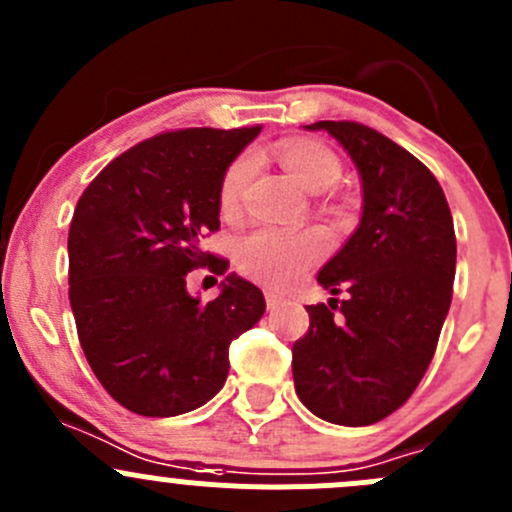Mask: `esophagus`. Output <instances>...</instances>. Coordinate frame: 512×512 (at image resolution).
I'll return each instance as SVG.
<instances>
[{"mask_svg": "<svg viewBox=\"0 0 512 512\" xmlns=\"http://www.w3.org/2000/svg\"><path fill=\"white\" fill-rule=\"evenodd\" d=\"M265 299H267V309H277L282 304V294L272 292V289H267Z\"/></svg>", "mask_w": 512, "mask_h": 512, "instance_id": "1", "label": "esophagus"}]
</instances>
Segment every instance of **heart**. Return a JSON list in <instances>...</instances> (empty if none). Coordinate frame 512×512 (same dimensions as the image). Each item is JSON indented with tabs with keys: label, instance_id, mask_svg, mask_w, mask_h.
Wrapping results in <instances>:
<instances>
[{
	"label": "heart",
	"instance_id": "1",
	"mask_svg": "<svg viewBox=\"0 0 512 512\" xmlns=\"http://www.w3.org/2000/svg\"><path fill=\"white\" fill-rule=\"evenodd\" d=\"M275 156L307 190H324L337 183L342 160L322 141L285 138L275 146ZM252 160L240 156L227 165L220 180L218 203L223 215L240 213L242 193L250 180ZM327 252V235L319 230H282V227H252L237 240L235 262L245 275L272 287H285L297 280Z\"/></svg>",
	"mask_w": 512,
	"mask_h": 512
}]
</instances>
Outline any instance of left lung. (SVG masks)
Wrapping results in <instances>:
<instances>
[{
	"mask_svg": "<svg viewBox=\"0 0 512 512\" xmlns=\"http://www.w3.org/2000/svg\"><path fill=\"white\" fill-rule=\"evenodd\" d=\"M307 128L327 131L352 156L364 213L317 275L334 297L307 307L309 329L292 347L294 389L324 421L369 426L409 401L436 354L453 297L456 232L438 180L399 143L356 121Z\"/></svg>",
	"mask_w": 512,
	"mask_h": 512,
	"instance_id": "left-lung-1",
	"label": "left lung"
}]
</instances>
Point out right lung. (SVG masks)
<instances>
[{"label": "right lung", "instance_id": "add662e5", "mask_svg": "<svg viewBox=\"0 0 512 512\" xmlns=\"http://www.w3.org/2000/svg\"><path fill=\"white\" fill-rule=\"evenodd\" d=\"M262 126L183 128L113 158L79 198L69 227V299L81 349L103 389L141 416H178L223 389L232 339L255 327L265 297L225 277L210 302L190 297L198 267L230 262L203 252L220 230L227 165Z\"/></svg>", "mask_w": 512, "mask_h": 512}]
</instances>
